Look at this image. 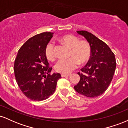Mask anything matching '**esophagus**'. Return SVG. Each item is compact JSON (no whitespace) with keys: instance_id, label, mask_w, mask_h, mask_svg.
Returning a JSON list of instances; mask_svg holds the SVG:
<instances>
[{"instance_id":"obj_1","label":"esophagus","mask_w":128,"mask_h":128,"mask_svg":"<svg viewBox=\"0 0 128 128\" xmlns=\"http://www.w3.org/2000/svg\"><path fill=\"white\" fill-rule=\"evenodd\" d=\"M70 76V74H64V73H62L61 74V76H62V78L64 77H68V76Z\"/></svg>"}]
</instances>
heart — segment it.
Here are the masks:
<instances>
[{
  "label": "heart",
  "instance_id": "1",
  "mask_svg": "<svg viewBox=\"0 0 128 128\" xmlns=\"http://www.w3.org/2000/svg\"><path fill=\"white\" fill-rule=\"evenodd\" d=\"M61 42L70 49V56L67 60H60L55 66L58 72L69 73L79 66V62L84 64L87 62L91 56V48L86 41H79L77 37L72 35H66L60 38ZM45 54L48 59L51 61L55 60L56 55L55 45L52 42H48L45 48Z\"/></svg>",
  "mask_w": 128,
  "mask_h": 128
}]
</instances>
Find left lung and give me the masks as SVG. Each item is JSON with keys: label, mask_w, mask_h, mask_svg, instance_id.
I'll return each instance as SVG.
<instances>
[{"label": "left lung", "mask_w": 128, "mask_h": 128, "mask_svg": "<svg viewBox=\"0 0 128 128\" xmlns=\"http://www.w3.org/2000/svg\"><path fill=\"white\" fill-rule=\"evenodd\" d=\"M89 43L91 56L78 74L80 80L74 86L76 92L88 98L102 95L109 86L116 67L114 53L105 42L86 30L76 31Z\"/></svg>", "instance_id": "8db88e82"}]
</instances>
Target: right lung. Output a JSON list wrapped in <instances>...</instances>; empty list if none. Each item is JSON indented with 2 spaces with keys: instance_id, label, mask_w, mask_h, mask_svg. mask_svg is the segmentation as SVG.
Here are the masks:
<instances>
[{
  "instance_id": "right-lung-1",
  "label": "right lung",
  "mask_w": 128,
  "mask_h": 128,
  "mask_svg": "<svg viewBox=\"0 0 128 128\" xmlns=\"http://www.w3.org/2000/svg\"><path fill=\"white\" fill-rule=\"evenodd\" d=\"M52 35V32H46L32 36L20 48L15 60L16 82L22 92L32 100L49 98L61 78L58 73L50 74L52 68L49 67L45 54L46 46Z\"/></svg>"
}]
</instances>
